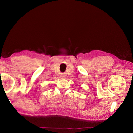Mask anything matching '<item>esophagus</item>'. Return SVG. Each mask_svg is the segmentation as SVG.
<instances>
[{"label":"esophagus","mask_w":133,"mask_h":133,"mask_svg":"<svg viewBox=\"0 0 133 133\" xmlns=\"http://www.w3.org/2000/svg\"><path fill=\"white\" fill-rule=\"evenodd\" d=\"M61 77H62V78H66V77H65V76L63 75H62L61 76Z\"/></svg>","instance_id":"1"}]
</instances>
